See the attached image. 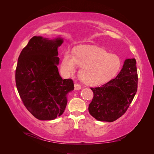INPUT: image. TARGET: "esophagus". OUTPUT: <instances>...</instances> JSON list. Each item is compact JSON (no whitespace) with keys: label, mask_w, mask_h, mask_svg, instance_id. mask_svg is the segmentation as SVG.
Wrapping results in <instances>:
<instances>
[{"label":"esophagus","mask_w":154,"mask_h":154,"mask_svg":"<svg viewBox=\"0 0 154 154\" xmlns=\"http://www.w3.org/2000/svg\"><path fill=\"white\" fill-rule=\"evenodd\" d=\"M74 88H75L76 90H80L82 88V86L78 83H76V84L74 85Z\"/></svg>","instance_id":"esophagus-1"}]
</instances>
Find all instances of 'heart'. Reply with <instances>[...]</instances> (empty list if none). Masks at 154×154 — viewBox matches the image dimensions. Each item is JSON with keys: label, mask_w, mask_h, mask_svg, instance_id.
Here are the masks:
<instances>
[{"label": "heart", "mask_w": 154, "mask_h": 154, "mask_svg": "<svg viewBox=\"0 0 154 154\" xmlns=\"http://www.w3.org/2000/svg\"><path fill=\"white\" fill-rule=\"evenodd\" d=\"M76 64L82 66L80 76L89 85H98L113 78L122 68V60L117 54H110L99 48L82 47L74 55L64 54L61 69L66 75L75 72Z\"/></svg>", "instance_id": "b5f03b06"}]
</instances>
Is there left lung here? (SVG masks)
Masks as SVG:
<instances>
[{
    "instance_id": "1",
    "label": "left lung",
    "mask_w": 154,
    "mask_h": 154,
    "mask_svg": "<svg viewBox=\"0 0 154 154\" xmlns=\"http://www.w3.org/2000/svg\"><path fill=\"white\" fill-rule=\"evenodd\" d=\"M135 58L127 59L116 78L101 87H91L94 97L88 106L90 114L101 122H112L123 116L137 90Z\"/></svg>"
}]
</instances>
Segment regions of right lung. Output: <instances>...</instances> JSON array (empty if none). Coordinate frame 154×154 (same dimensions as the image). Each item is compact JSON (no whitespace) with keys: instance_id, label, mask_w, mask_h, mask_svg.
Masks as SVG:
<instances>
[{"instance_id":"1","label":"right lung","mask_w":154,"mask_h":154,"mask_svg":"<svg viewBox=\"0 0 154 154\" xmlns=\"http://www.w3.org/2000/svg\"><path fill=\"white\" fill-rule=\"evenodd\" d=\"M62 38L49 40L33 36L18 59L15 82L18 94L26 109L40 120H53L66 109L67 95L74 90L71 79L60 76L58 48Z\"/></svg>"}]
</instances>
